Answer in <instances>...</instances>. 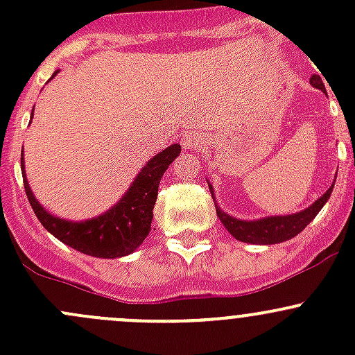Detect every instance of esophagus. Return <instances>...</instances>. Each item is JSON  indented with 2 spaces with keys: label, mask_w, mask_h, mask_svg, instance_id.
<instances>
[{
  "label": "esophagus",
  "mask_w": 355,
  "mask_h": 355,
  "mask_svg": "<svg viewBox=\"0 0 355 355\" xmlns=\"http://www.w3.org/2000/svg\"><path fill=\"white\" fill-rule=\"evenodd\" d=\"M202 144V139L196 134H187L182 139V148L184 149H196Z\"/></svg>",
  "instance_id": "obj_1"
}]
</instances>
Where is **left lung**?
I'll list each match as a JSON object with an SVG mask.
<instances>
[{
	"label": "left lung",
	"instance_id": "8db88e82",
	"mask_svg": "<svg viewBox=\"0 0 355 355\" xmlns=\"http://www.w3.org/2000/svg\"><path fill=\"white\" fill-rule=\"evenodd\" d=\"M309 82L313 87L321 89L323 92H327L320 75H313ZM333 185L313 204V206H309L307 209L300 211V213L297 214H288V216H270L256 221H244L237 220V218H232L230 214L223 213V211L218 207L216 200H214V206H216V214L218 218H220V221L237 241L245 242V244H278V242H285L288 241V239L299 235L300 232L316 218V214L320 213L321 207H323L324 204H327V200L330 199ZM209 191L211 194H213V187H211V185Z\"/></svg>",
	"mask_w": 355,
	"mask_h": 355
}]
</instances>
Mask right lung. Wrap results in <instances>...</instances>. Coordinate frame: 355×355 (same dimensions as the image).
<instances>
[{
    "label": "right lung",
    "instance_id": "right-lung-1",
    "mask_svg": "<svg viewBox=\"0 0 355 355\" xmlns=\"http://www.w3.org/2000/svg\"><path fill=\"white\" fill-rule=\"evenodd\" d=\"M56 73L58 70L53 73V77ZM178 155H180V144H171L170 148L161 151L142 168L132 187L116 206L94 220L80 221V223L60 220V218L49 214L37 202L25 180L24 151L20 156V163H22L24 170L25 194H27L28 202L42 227L63 244L73 247L78 252L113 259V257H121L134 252L149 235L161 177Z\"/></svg>",
    "mask_w": 355,
    "mask_h": 355
}]
</instances>
